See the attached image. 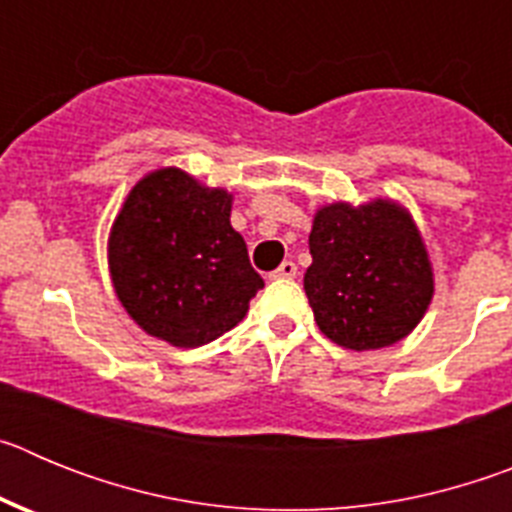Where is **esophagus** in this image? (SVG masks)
<instances>
[{"label":"esophagus","mask_w":512,"mask_h":512,"mask_svg":"<svg viewBox=\"0 0 512 512\" xmlns=\"http://www.w3.org/2000/svg\"><path fill=\"white\" fill-rule=\"evenodd\" d=\"M297 277V266L292 261H284L277 271H271V279H295Z\"/></svg>","instance_id":"1"}]
</instances>
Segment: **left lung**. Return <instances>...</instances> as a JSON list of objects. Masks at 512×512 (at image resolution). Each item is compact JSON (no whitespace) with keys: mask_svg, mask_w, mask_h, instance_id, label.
Masks as SVG:
<instances>
[{"mask_svg":"<svg viewBox=\"0 0 512 512\" xmlns=\"http://www.w3.org/2000/svg\"><path fill=\"white\" fill-rule=\"evenodd\" d=\"M305 292L315 323L351 351L413 333L433 300V269L418 225L392 200L333 202L315 212Z\"/></svg>","mask_w":512,"mask_h":512,"instance_id":"obj_1","label":"left lung"}]
</instances>
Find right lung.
I'll return each instance as SVG.
<instances>
[{
  "label": "right lung",
  "mask_w": 512,
  "mask_h": 512,
  "mask_svg": "<svg viewBox=\"0 0 512 512\" xmlns=\"http://www.w3.org/2000/svg\"><path fill=\"white\" fill-rule=\"evenodd\" d=\"M233 194L166 166L130 189L107 243L117 300L148 336L179 348L241 323L264 279L230 225Z\"/></svg>",
  "instance_id": "right-lung-1"
}]
</instances>
